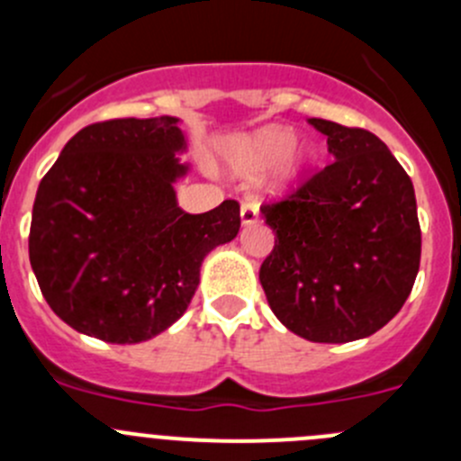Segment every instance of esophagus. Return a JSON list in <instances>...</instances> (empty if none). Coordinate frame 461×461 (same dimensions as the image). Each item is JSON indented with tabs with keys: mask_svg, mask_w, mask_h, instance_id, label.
<instances>
[{
	"mask_svg": "<svg viewBox=\"0 0 461 461\" xmlns=\"http://www.w3.org/2000/svg\"><path fill=\"white\" fill-rule=\"evenodd\" d=\"M240 221H243V225H252L258 221V203L254 198H245L240 204Z\"/></svg>",
	"mask_w": 461,
	"mask_h": 461,
	"instance_id": "esophagus-1",
	"label": "esophagus"
}]
</instances>
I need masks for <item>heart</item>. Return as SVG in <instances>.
I'll return each instance as SVG.
<instances>
[{
  "label": "heart",
  "mask_w": 461,
  "mask_h": 461,
  "mask_svg": "<svg viewBox=\"0 0 461 461\" xmlns=\"http://www.w3.org/2000/svg\"><path fill=\"white\" fill-rule=\"evenodd\" d=\"M276 162L274 185L287 187L296 183L310 162V149L292 140V133L283 127H265L249 136L239 138L230 147V165L243 174H254Z\"/></svg>",
  "instance_id": "b5f03b06"
}]
</instances>
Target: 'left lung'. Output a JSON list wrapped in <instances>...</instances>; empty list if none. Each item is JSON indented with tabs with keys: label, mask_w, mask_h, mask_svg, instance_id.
<instances>
[{
	"label": "left lung",
	"mask_w": 461,
	"mask_h": 461,
	"mask_svg": "<svg viewBox=\"0 0 461 461\" xmlns=\"http://www.w3.org/2000/svg\"><path fill=\"white\" fill-rule=\"evenodd\" d=\"M334 160L260 207L276 234L260 285L278 321L317 343L375 334L415 285L421 230L411 176L375 133L310 118Z\"/></svg>",
	"instance_id": "1"
}]
</instances>
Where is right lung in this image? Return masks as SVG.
Segmentation results:
<instances>
[{
  "label": "right lung",
  "mask_w": 461,
  "mask_h": 461,
  "mask_svg": "<svg viewBox=\"0 0 461 461\" xmlns=\"http://www.w3.org/2000/svg\"><path fill=\"white\" fill-rule=\"evenodd\" d=\"M178 120L93 122L62 149L37 187L29 257L55 314L109 343H140L176 323L201 263L240 230V204L204 213L176 204L187 171Z\"/></svg>",
  "instance_id": "right-lung-1"
}]
</instances>
